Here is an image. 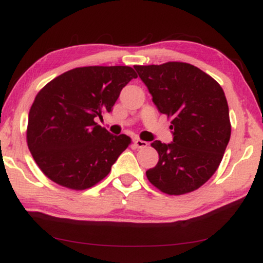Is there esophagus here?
<instances>
[{
    "mask_svg": "<svg viewBox=\"0 0 263 263\" xmlns=\"http://www.w3.org/2000/svg\"><path fill=\"white\" fill-rule=\"evenodd\" d=\"M134 143L138 148H145V147H147V145H148L146 141H143V140H140V139H135Z\"/></svg>",
    "mask_w": 263,
    "mask_h": 263,
    "instance_id": "34e87169",
    "label": "esophagus"
}]
</instances>
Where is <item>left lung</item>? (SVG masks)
<instances>
[{
	"label": "left lung",
	"mask_w": 263,
	"mask_h": 263,
	"mask_svg": "<svg viewBox=\"0 0 263 263\" xmlns=\"http://www.w3.org/2000/svg\"><path fill=\"white\" fill-rule=\"evenodd\" d=\"M134 68L158 111L172 118V142L156 140L151 143L159 161L146 171L147 178L168 195L199 189L217 171L231 136L229 106L221 86L184 62Z\"/></svg>",
	"instance_id": "left-lung-1"
}]
</instances>
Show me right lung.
Returning <instances> with one entry per match:
<instances>
[{"mask_svg":"<svg viewBox=\"0 0 263 263\" xmlns=\"http://www.w3.org/2000/svg\"><path fill=\"white\" fill-rule=\"evenodd\" d=\"M135 70L127 66L80 67L61 74L35 96L27 145L39 168L57 184L85 190L105 178L130 143L95 122L110 112Z\"/></svg>","mask_w":263,"mask_h":263,"instance_id":"1","label":"right lung"}]
</instances>
